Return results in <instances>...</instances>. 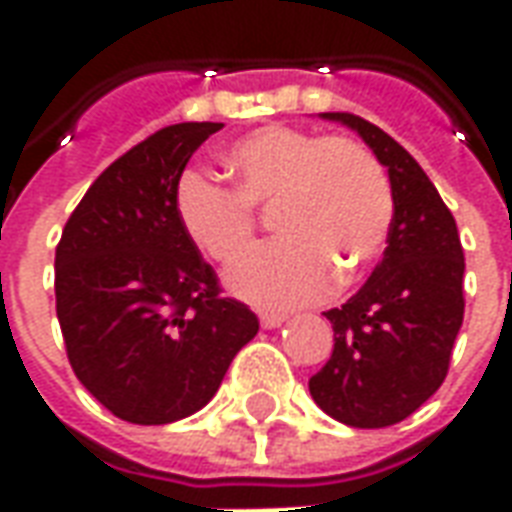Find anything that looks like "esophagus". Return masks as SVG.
Wrapping results in <instances>:
<instances>
[{
	"mask_svg": "<svg viewBox=\"0 0 512 512\" xmlns=\"http://www.w3.org/2000/svg\"><path fill=\"white\" fill-rule=\"evenodd\" d=\"M260 323H263V329H277L285 323V315L282 312H260Z\"/></svg>",
	"mask_w": 512,
	"mask_h": 512,
	"instance_id": "34e87169",
	"label": "esophagus"
}]
</instances>
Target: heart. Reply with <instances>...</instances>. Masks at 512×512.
Returning a JSON list of instances; mask_svg holds the SVG:
<instances>
[{"instance_id":"1","label":"heart","mask_w":512,"mask_h":512,"mask_svg":"<svg viewBox=\"0 0 512 512\" xmlns=\"http://www.w3.org/2000/svg\"><path fill=\"white\" fill-rule=\"evenodd\" d=\"M222 164L233 189L186 172L175 189V213L202 255L230 263L252 244V208L274 202L282 235L224 277L238 299L268 310L318 301L334 277L348 288L384 252L395 197L384 167L362 142L266 126L227 145Z\"/></svg>"}]
</instances>
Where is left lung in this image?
<instances>
[{"mask_svg": "<svg viewBox=\"0 0 512 512\" xmlns=\"http://www.w3.org/2000/svg\"><path fill=\"white\" fill-rule=\"evenodd\" d=\"M365 139L386 167L395 219L384 260L356 296L323 312L329 362L310 378L318 406L351 428H386L441 386L463 323V249L450 208L406 147L348 112H323Z\"/></svg>", "mask_w": 512, "mask_h": 512, "instance_id": "1", "label": "left lung"}]
</instances>
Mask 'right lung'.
<instances>
[{
	"mask_svg": "<svg viewBox=\"0 0 512 512\" xmlns=\"http://www.w3.org/2000/svg\"><path fill=\"white\" fill-rule=\"evenodd\" d=\"M219 128L178 123L131 147L87 189L57 246V318L73 373L134 425L208 406L260 329L246 304L219 296L175 213L191 153Z\"/></svg>",
	"mask_w": 512,
	"mask_h": 512,
	"instance_id": "right-lung-1",
	"label": "right lung"
}]
</instances>
